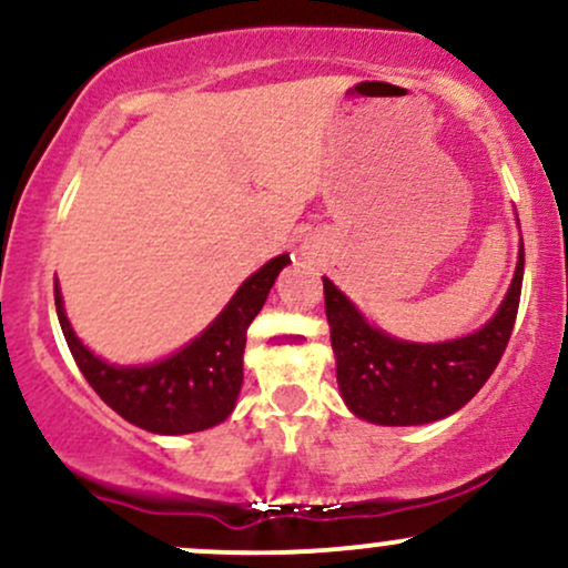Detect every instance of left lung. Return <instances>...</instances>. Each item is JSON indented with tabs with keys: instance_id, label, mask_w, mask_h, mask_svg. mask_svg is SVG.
<instances>
[{
	"instance_id": "1",
	"label": "left lung",
	"mask_w": 568,
	"mask_h": 568,
	"mask_svg": "<svg viewBox=\"0 0 568 568\" xmlns=\"http://www.w3.org/2000/svg\"><path fill=\"white\" fill-rule=\"evenodd\" d=\"M524 285V243L497 315L465 338L414 344L387 336L363 321L355 304L323 277L325 317L336 352L344 403L361 419L387 427L427 425L470 403L510 342Z\"/></svg>"
}]
</instances>
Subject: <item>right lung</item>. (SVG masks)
Returning a JSON list of instances; mask_svg holds the SVG:
<instances>
[{
	"label": "right lung",
	"instance_id": "1",
	"mask_svg": "<svg viewBox=\"0 0 568 568\" xmlns=\"http://www.w3.org/2000/svg\"><path fill=\"white\" fill-rule=\"evenodd\" d=\"M285 264H291L288 253L266 262L192 344L152 366L122 368L95 357L71 331L58 285L55 312L77 366L109 408L149 433H200L232 414L243 387L247 325L262 312L266 293Z\"/></svg>",
	"mask_w": 568,
	"mask_h": 568
}]
</instances>
